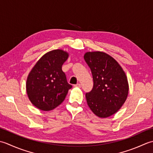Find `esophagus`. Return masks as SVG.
<instances>
[{
	"label": "esophagus",
	"instance_id": "1",
	"mask_svg": "<svg viewBox=\"0 0 153 153\" xmlns=\"http://www.w3.org/2000/svg\"><path fill=\"white\" fill-rule=\"evenodd\" d=\"M74 87H79V88H80L81 85H80V84H79V83H78V84H76V85H74Z\"/></svg>",
	"mask_w": 153,
	"mask_h": 153
}]
</instances>
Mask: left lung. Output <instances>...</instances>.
Masks as SVG:
<instances>
[{
  "label": "left lung",
  "mask_w": 153,
  "mask_h": 153,
  "mask_svg": "<svg viewBox=\"0 0 153 153\" xmlns=\"http://www.w3.org/2000/svg\"><path fill=\"white\" fill-rule=\"evenodd\" d=\"M84 58L92 74L94 85L86 94L89 108L99 117H110L120 110L129 92L126 74L120 64L102 51L87 52Z\"/></svg>",
  "instance_id": "1"
}]
</instances>
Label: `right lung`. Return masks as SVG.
Instances as JSON below:
<instances>
[{"label": "right lung", "instance_id": "right-lung-1", "mask_svg": "<svg viewBox=\"0 0 153 153\" xmlns=\"http://www.w3.org/2000/svg\"><path fill=\"white\" fill-rule=\"evenodd\" d=\"M68 57L67 52L55 49L43 55L34 65L26 80L27 96L34 106L50 111L64 101L72 88L62 71Z\"/></svg>", "mask_w": 153, "mask_h": 153}]
</instances>
